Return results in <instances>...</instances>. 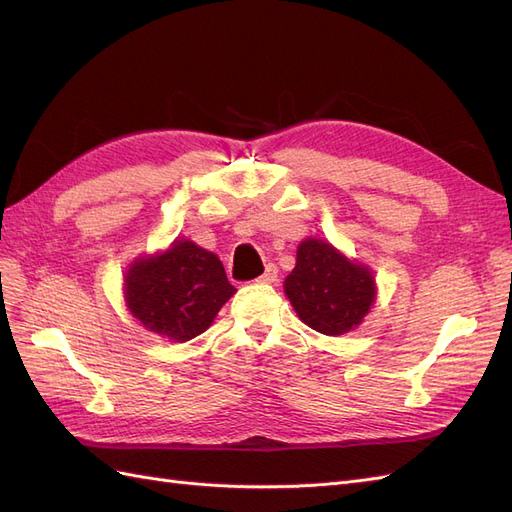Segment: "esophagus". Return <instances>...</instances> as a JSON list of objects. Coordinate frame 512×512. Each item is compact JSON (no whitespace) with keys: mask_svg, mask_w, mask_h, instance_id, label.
<instances>
[{"mask_svg":"<svg viewBox=\"0 0 512 512\" xmlns=\"http://www.w3.org/2000/svg\"><path fill=\"white\" fill-rule=\"evenodd\" d=\"M258 282H262V284H275L277 282V267L275 265H267L265 273L258 277Z\"/></svg>","mask_w":512,"mask_h":512,"instance_id":"esophagus-1","label":"esophagus"}]
</instances>
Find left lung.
Listing matches in <instances>:
<instances>
[{
  "label": "left lung",
  "mask_w": 512,
  "mask_h": 512,
  "mask_svg": "<svg viewBox=\"0 0 512 512\" xmlns=\"http://www.w3.org/2000/svg\"><path fill=\"white\" fill-rule=\"evenodd\" d=\"M297 316L318 333L344 335L359 327L376 299L374 275L322 239H305L284 280Z\"/></svg>",
  "instance_id": "8db88e82"
}]
</instances>
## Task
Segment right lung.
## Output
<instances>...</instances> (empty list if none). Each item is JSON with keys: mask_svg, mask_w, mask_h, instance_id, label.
<instances>
[{"mask_svg": "<svg viewBox=\"0 0 512 512\" xmlns=\"http://www.w3.org/2000/svg\"><path fill=\"white\" fill-rule=\"evenodd\" d=\"M237 292L220 258L177 239L166 252L138 258L126 273V305L147 331L175 342L205 333Z\"/></svg>", "mask_w": 512, "mask_h": 512, "instance_id": "right-lung-1", "label": "right lung"}]
</instances>
